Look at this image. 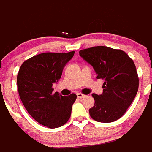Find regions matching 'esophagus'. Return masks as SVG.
Here are the masks:
<instances>
[{
  "label": "esophagus",
  "mask_w": 152,
  "mask_h": 152,
  "mask_svg": "<svg viewBox=\"0 0 152 152\" xmlns=\"http://www.w3.org/2000/svg\"><path fill=\"white\" fill-rule=\"evenodd\" d=\"M76 96H77V97L79 99H82V98H84V97L86 96L84 95V94H81V93H78V94H76Z\"/></svg>",
  "instance_id": "esophagus-1"
}]
</instances>
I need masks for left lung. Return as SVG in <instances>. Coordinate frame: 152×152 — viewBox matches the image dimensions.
Listing matches in <instances>:
<instances>
[{"label":"left lung","instance_id":"1","mask_svg":"<svg viewBox=\"0 0 152 152\" xmlns=\"http://www.w3.org/2000/svg\"><path fill=\"white\" fill-rule=\"evenodd\" d=\"M79 56L92 66L97 79L104 80L102 94H92L95 103L89 109L90 115L99 123L116 121L126 113L138 91L133 60L124 51L104 46L82 50Z\"/></svg>","mask_w":152,"mask_h":152}]
</instances>
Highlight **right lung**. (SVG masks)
<instances>
[{
	"label": "right lung",
	"mask_w": 152,
	"mask_h": 152,
	"mask_svg": "<svg viewBox=\"0 0 152 152\" xmlns=\"http://www.w3.org/2000/svg\"><path fill=\"white\" fill-rule=\"evenodd\" d=\"M74 53L35 56L22 64L18 74V90L25 108L34 120L50 129L61 127L68 121L76 101L75 94L64 96L58 92L53 94L52 88Z\"/></svg>",
	"instance_id": "1"
}]
</instances>
